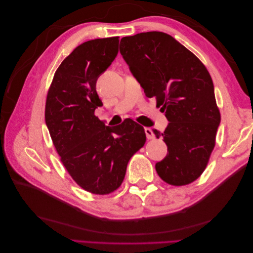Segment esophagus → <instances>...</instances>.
Masks as SVG:
<instances>
[{"instance_id": "1", "label": "esophagus", "mask_w": 253, "mask_h": 253, "mask_svg": "<svg viewBox=\"0 0 253 253\" xmlns=\"http://www.w3.org/2000/svg\"><path fill=\"white\" fill-rule=\"evenodd\" d=\"M144 132H145V135H147L148 139H154L155 138V135H154V133H153V131L150 127H145Z\"/></svg>"}]
</instances>
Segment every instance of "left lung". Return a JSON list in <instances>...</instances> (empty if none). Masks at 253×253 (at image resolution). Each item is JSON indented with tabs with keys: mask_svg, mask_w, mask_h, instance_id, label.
I'll use <instances>...</instances> for the list:
<instances>
[{
	"mask_svg": "<svg viewBox=\"0 0 253 253\" xmlns=\"http://www.w3.org/2000/svg\"><path fill=\"white\" fill-rule=\"evenodd\" d=\"M119 49L145 96L155 97L156 106L170 121L164 133L153 128L168 147L167 156L155 165L157 174L169 185H189L208 165L220 122L208 70L165 33L125 37Z\"/></svg>",
	"mask_w": 253,
	"mask_h": 253,
	"instance_id": "obj_1",
	"label": "left lung"
}]
</instances>
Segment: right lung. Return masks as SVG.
<instances>
[{
    "label": "right lung",
    "instance_id": "add662e5",
    "mask_svg": "<svg viewBox=\"0 0 253 253\" xmlns=\"http://www.w3.org/2000/svg\"><path fill=\"white\" fill-rule=\"evenodd\" d=\"M119 37L80 44L53 75L45 122L68 174L89 193L106 195L125 179L128 160L145 143L144 128L132 119L110 127L95 116L102 102L96 82L118 53Z\"/></svg>",
    "mask_w": 253,
    "mask_h": 253
}]
</instances>
